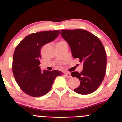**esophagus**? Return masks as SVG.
<instances>
[{"label": "esophagus", "mask_w": 122, "mask_h": 122, "mask_svg": "<svg viewBox=\"0 0 122 122\" xmlns=\"http://www.w3.org/2000/svg\"><path fill=\"white\" fill-rule=\"evenodd\" d=\"M65 76L66 77L68 78H71V75L69 73H65Z\"/></svg>", "instance_id": "obj_1"}]
</instances>
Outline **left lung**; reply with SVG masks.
Returning a JSON list of instances; mask_svg holds the SVG:
<instances>
[{
  "label": "left lung",
  "instance_id": "left-lung-1",
  "mask_svg": "<svg viewBox=\"0 0 122 122\" xmlns=\"http://www.w3.org/2000/svg\"><path fill=\"white\" fill-rule=\"evenodd\" d=\"M61 35L69 44L73 57L83 64L81 72L71 73L80 81L76 93L88 95L98 88L104 79L106 71V50L98 38L83 29L61 30Z\"/></svg>",
  "mask_w": 122,
  "mask_h": 122
}]
</instances>
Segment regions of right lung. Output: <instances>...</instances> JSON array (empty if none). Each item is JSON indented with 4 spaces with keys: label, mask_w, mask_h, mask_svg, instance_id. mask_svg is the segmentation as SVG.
Listing matches in <instances>:
<instances>
[{
    "label": "right lung",
    "mask_w": 122,
    "mask_h": 122,
    "mask_svg": "<svg viewBox=\"0 0 122 122\" xmlns=\"http://www.w3.org/2000/svg\"><path fill=\"white\" fill-rule=\"evenodd\" d=\"M60 31H45L28 35L15 48L12 69L15 80L28 95L40 97L48 93L54 79L64 75L58 70L41 71L39 59L43 45L58 37Z\"/></svg>",
    "instance_id": "add662e5"
}]
</instances>
